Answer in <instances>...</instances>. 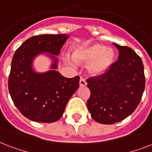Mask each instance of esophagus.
<instances>
[{
    "label": "esophagus",
    "instance_id": "1",
    "mask_svg": "<svg viewBox=\"0 0 152 152\" xmlns=\"http://www.w3.org/2000/svg\"><path fill=\"white\" fill-rule=\"evenodd\" d=\"M86 85H87V82L85 81V80L83 77H80V87H85Z\"/></svg>",
    "mask_w": 152,
    "mask_h": 152
}]
</instances>
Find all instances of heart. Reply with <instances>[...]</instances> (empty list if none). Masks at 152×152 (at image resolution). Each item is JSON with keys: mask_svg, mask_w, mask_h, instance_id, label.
I'll list each match as a JSON object with an SVG mask.
<instances>
[{"mask_svg": "<svg viewBox=\"0 0 152 152\" xmlns=\"http://www.w3.org/2000/svg\"><path fill=\"white\" fill-rule=\"evenodd\" d=\"M73 57L76 62L90 64L89 71L94 76H100L107 72L117 60L113 49L107 48L102 44L76 49L74 51Z\"/></svg>", "mask_w": 152, "mask_h": 152, "instance_id": "b5f03b06", "label": "heart"}]
</instances>
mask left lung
Instances as JSON below:
<instances>
[{"mask_svg":"<svg viewBox=\"0 0 152 152\" xmlns=\"http://www.w3.org/2000/svg\"><path fill=\"white\" fill-rule=\"evenodd\" d=\"M118 61L107 72L87 79L91 91L87 106L91 118L111 125L132 114L141 100L145 76L141 58L130 47L114 43Z\"/></svg>","mask_w":152,"mask_h":152,"instance_id":"left-lung-1","label":"left lung"}]
</instances>
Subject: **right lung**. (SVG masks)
I'll return each instance as SVG.
<instances>
[{
  "mask_svg": "<svg viewBox=\"0 0 152 152\" xmlns=\"http://www.w3.org/2000/svg\"><path fill=\"white\" fill-rule=\"evenodd\" d=\"M67 39L64 34L35 35L27 39L14 53L8 91L15 106L30 120L44 123L59 120L68 101L78 89L79 76L66 78L56 70L36 73L31 68L34 57L42 53L59 54ZM54 59L52 68L57 69V60Z\"/></svg>",
  "mask_w": 152,
  "mask_h": 152,
  "instance_id": "obj_1",
  "label": "right lung"
}]
</instances>
